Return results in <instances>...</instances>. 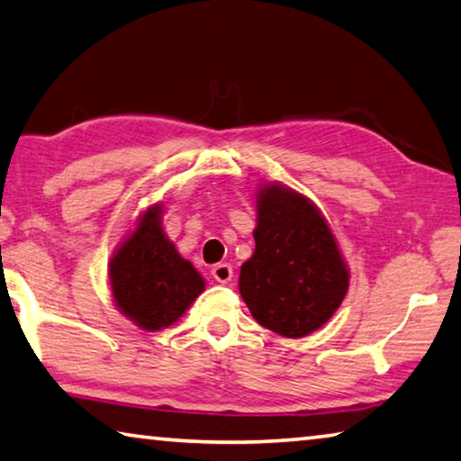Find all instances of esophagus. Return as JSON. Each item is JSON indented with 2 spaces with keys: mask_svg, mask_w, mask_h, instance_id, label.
I'll return each mask as SVG.
<instances>
[{
  "mask_svg": "<svg viewBox=\"0 0 461 461\" xmlns=\"http://www.w3.org/2000/svg\"><path fill=\"white\" fill-rule=\"evenodd\" d=\"M212 275H213V278L217 280V283H221V285H228L230 280L233 278V268L230 267L228 262L215 264V267L212 268Z\"/></svg>",
  "mask_w": 461,
  "mask_h": 461,
  "instance_id": "34e87169",
  "label": "esophagus"
}]
</instances>
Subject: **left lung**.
Instances as JSON below:
<instances>
[{
	"instance_id": "left-lung-1",
	"label": "left lung",
	"mask_w": 461,
	"mask_h": 461,
	"mask_svg": "<svg viewBox=\"0 0 461 461\" xmlns=\"http://www.w3.org/2000/svg\"><path fill=\"white\" fill-rule=\"evenodd\" d=\"M254 241L238 286L256 321L291 339L330 321L348 293L349 268L321 209L291 186L264 183Z\"/></svg>"
}]
</instances>
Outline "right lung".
<instances>
[{
    "label": "right lung",
    "mask_w": 461,
    "mask_h": 461,
    "mask_svg": "<svg viewBox=\"0 0 461 461\" xmlns=\"http://www.w3.org/2000/svg\"><path fill=\"white\" fill-rule=\"evenodd\" d=\"M162 209V203H154L138 217L107 270L115 307L144 331L176 323L205 291V278L165 233Z\"/></svg>",
    "instance_id": "add662e5"
}]
</instances>
